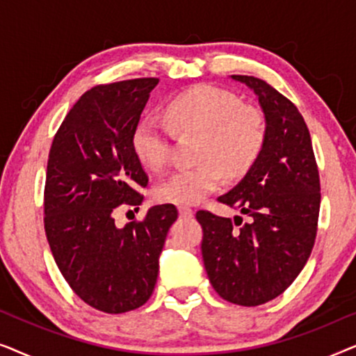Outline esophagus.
Returning <instances> with one entry per match:
<instances>
[{"instance_id":"34e87169","label":"esophagus","mask_w":356,"mask_h":356,"mask_svg":"<svg viewBox=\"0 0 356 356\" xmlns=\"http://www.w3.org/2000/svg\"><path fill=\"white\" fill-rule=\"evenodd\" d=\"M178 211H179V216L184 217V218H191L193 213H194L193 209H189V207H186V206H179Z\"/></svg>"}]
</instances>
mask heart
Listing matches in <instances>:
<instances>
[{"mask_svg": "<svg viewBox=\"0 0 356 356\" xmlns=\"http://www.w3.org/2000/svg\"><path fill=\"white\" fill-rule=\"evenodd\" d=\"M165 118L178 133H202L197 152L202 163L165 178L155 188L160 202H201L220 188L225 173L233 179L245 177L266 147L264 113L220 87L199 84L181 92L165 106ZM133 150L145 168L162 172L172 155V133L155 118H143L133 131Z\"/></svg>", "mask_w": 356, "mask_h": 356, "instance_id": "1", "label": "heart"}]
</instances>
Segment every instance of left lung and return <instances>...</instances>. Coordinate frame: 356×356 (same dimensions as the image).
Returning a JSON list of instances; mask_svg holds the SVG:
<instances>
[{"instance_id":"left-lung-1","label":"left lung","mask_w":356,"mask_h":356,"mask_svg":"<svg viewBox=\"0 0 356 356\" xmlns=\"http://www.w3.org/2000/svg\"><path fill=\"white\" fill-rule=\"evenodd\" d=\"M232 79L254 92L267 121L259 160L218 197L248 222L207 211H199L196 218L213 290L230 303L257 306L284 293L308 261L318 232L319 172L298 108L266 81L236 74Z\"/></svg>"}]
</instances>
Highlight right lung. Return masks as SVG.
<instances>
[{
    "label": "right lung",
    "instance_id": "right-lung-1",
    "mask_svg": "<svg viewBox=\"0 0 356 356\" xmlns=\"http://www.w3.org/2000/svg\"><path fill=\"white\" fill-rule=\"evenodd\" d=\"M155 77L97 86L63 120L47 165L45 233L58 269L82 301L120 314L152 295L165 238L178 218L172 204L143 222L115 225L120 206L138 207L147 175L133 150ZM139 209V207H138Z\"/></svg>",
    "mask_w": 356,
    "mask_h": 356
}]
</instances>
